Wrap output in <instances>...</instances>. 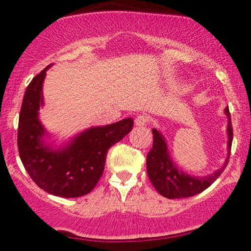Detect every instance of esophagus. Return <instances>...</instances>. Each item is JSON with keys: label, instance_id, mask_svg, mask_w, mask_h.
I'll use <instances>...</instances> for the list:
<instances>
[{"label": "esophagus", "instance_id": "1", "mask_svg": "<svg viewBox=\"0 0 251 251\" xmlns=\"http://www.w3.org/2000/svg\"><path fill=\"white\" fill-rule=\"evenodd\" d=\"M134 124L138 127H146L150 124V118L146 114H139V116L135 118Z\"/></svg>", "mask_w": 251, "mask_h": 251}]
</instances>
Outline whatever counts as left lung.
I'll return each mask as SVG.
<instances>
[{
	"label": "left lung",
	"mask_w": 251,
	"mask_h": 251,
	"mask_svg": "<svg viewBox=\"0 0 251 251\" xmlns=\"http://www.w3.org/2000/svg\"><path fill=\"white\" fill-rule=\"evenodd\" d=\"M224 113L227 117V157L222 168L215 171L214 174L204 176V177H194L180 171L170 157L165 138L158 129H152L153 145L146 157V170H148L152 185L160 195L169 200L192 197L208 189L222 175L229 162L232 143L231 117H230L229 107H226Z\"/></svg>",
	"instance_id": "8db88e82"
}]
</instances>
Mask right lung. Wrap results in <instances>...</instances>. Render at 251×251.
Instances as JSON below:
<instances>
[{"label":"right lung","instance_id":"add662e5","mask_svg":"<svg viewBox=\"0 0 251 251\" xmlns=\"http://www.w3.org/2000/svg\"><path fill=\"white\" fill-rule=\"evenodd\" d=\"M50 67L33 77L25 89L17 129L19 154L39 188L63 198L81 197L96 188L108 149L131 132L133 119L91 127L59 149L46 144L43 137L47 132L39 119V109L43 106L42 85Z\"/></svg>","mask_w":251,"mask_h":251}]
</instances>
